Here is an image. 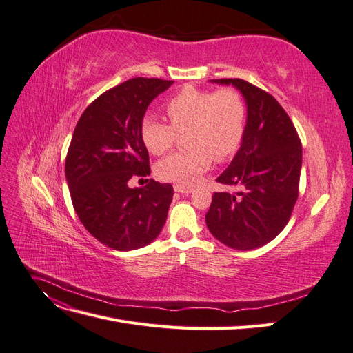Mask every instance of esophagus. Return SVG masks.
Listing matches in <instances>:
<instances>
[{
    "label": "esophagus",
    "mask_w": 353,
    "mask_h": 353,
    "mask_svg": "<svg viewBox=\"0 0 353 353\" xmlns=\"http://www.w3.org/2000/svg\"><path fill=\"white\" fill-rule=\"evenodd\" d=\"M174 190L176 191V193H181V194H188V193H191V187H185V185H179V184H175L174 185Z\"/></svg>",
    "instance_id": "34e87169"
}]
</instances>
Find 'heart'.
Masks as SVG:
<instances>
[{
	"label": "heart",
	"instance_id": "obj_1",
	"mask_svg": "<svg viewBox=\"0 0 353 353\" xmlns=\"http://www.w3.org/2000/svg\"><path fill=\"white\" fill-rule=\"evenodd\" d=\"M169 122L145 117L141 137L148 152L160 156L172 148L179 134L190 148L165 157L157 175L170 183L191 185L206 172L213 159L223 162L239 150L245 132L248 108L237 88L205 90L187 85L166 104Z\"/></svg>",
	"mask_w": 353,
	"mask_h": 353
}]
</instances>
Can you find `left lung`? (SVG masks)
Wrapping results in <instances>:
<instances>
[{"label":"left lung","instance_id":"1","mask_svg":"<svg viewBox=\"0 0 353 353\" xmlns=\"http://www.w3.org/2000/svg\"><path fill=\"white\" fill-rule=\"evenodd\" d=\"M212 81L240 90L248 123L240 150L216 178L234 191L213 193L206 223L228 248L252 250L274 240L292 216L301 181V138L270 92L239 78Z\"/></svg>","mask_w":353,"mask_h":353}]
</instances>
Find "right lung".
I'll use <instances>...</instances> for the list:
<instances>
[{"label":"right lung","instance_id":"1","mask_svg":"<svg viewBox=\"0 0 353 353\" xmlns=\"http://www.w3.org/2000/svg\"><path fill=\"white\" fill-rule=\"evenodd\" d=\"M172 83L132 78L116 85L85 109L73 131L65 165L73 208L85 230L110 249H140L166 222L172 185L147 179L145 187L131 188L128 183L150 175L143 117Z\"/></svg>","mask_w":353,"mask_h":353}]
</instances>
